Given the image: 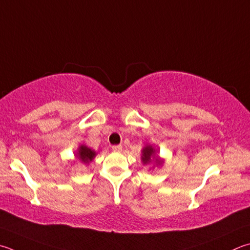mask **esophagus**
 Returning a JSON list of instances; mask_svg holds the SVG:
<instances>
[{
    "label": "esophagus",
    "mask_w": 250,
    "mask_h": 250,
    "mask_svg": "<svg viewBox=\"0 0 250 250\" xmlns=\"http://www.w3.org/2000/svg\"><path fill=\"white\" fill-rule=\"evenodd\" d=\"M111 148H112V151H115V152H120L122 149V146L121 145H113Z\"/></svg>",
    "instance_id": "esophagus-1"
}]
</instances>
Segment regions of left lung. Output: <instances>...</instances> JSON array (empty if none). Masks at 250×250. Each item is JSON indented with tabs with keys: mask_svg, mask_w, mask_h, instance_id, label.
Listing matches in <instances>:
<instances>
[{
	"mask_svg": "<svg viewBox=\"0 0 250 250\" xmlns=\"http://www.w3.org/2000/svg\"><path fill=\"white\" fill-rule=\"evenodd\" d=\"M141 160H142L143 165L151 164L152 162L155 163L156 166H161L163 164V161L158 158L156 155V151L152 145H146L142 149V156H141Z\"/></svg>",
	"mask_w": 250,
	"mask_h": 250,
	"instance_id": "1",
	"label": "left lung"
}]
</instances>
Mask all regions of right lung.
<instances>
[{"instance_id": "right-lung-1", "label": "right lung", "mask_w": 250, "mask_h": 250, "mask_svg": "<svg viewBox=\"0 0 250 250\" xmlns=\"http://www.w3.org/2000/svg\"><path fill=\"white\" fill-rule=\"evenodd\" d=\"M75 156L83 163V164L88 165L90 162L94 160V157L96 156V152L94 149L89 148L86 145H81L78 149V153L75 154Z\"/></svg>"}]
</instances>
